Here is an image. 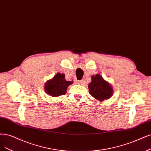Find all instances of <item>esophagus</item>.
<instances>
[{
  "mask_svg": "<svg viewBox=\"0 0 151 151\" xmlns=\"http://www.w3.org/2000/svg\"><path fill=\"white\" fill-rule=\"evenodd\" d=\"M77 84H83V82H84V81H83V80L77 81Z\"/></svg>",
  "mask_w": 151,
  "mask_h": 151,
  "instance_id": "1",
  "label": "esophagus"
}]
</instances>
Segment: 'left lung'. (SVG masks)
<instances>
[{
    "label": "left lung",
    "instance_id": "8db88e82",
    "mask_svg": "<svg viewBox=\"0 0 151 151\" xmlns=\"http://www.w3.org/2000/svg\"><path fill=\"white\" fill-rule=\"evenodd\" d=\"M92 81L89 84L90 94L96 99L103 101L111 97L113 90L111 84L103 79L100 74L92 76Z\"/></svg>",
    "mask_w": 151,
    "mask_h": 151
}]
</instances>
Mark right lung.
<instances>
[{"label":"right lung","mask_w":151,"mask_h":151,"mask_svg":"<svg viewBox=\"0 0 151 151\" xmlns=\"http://www.w3.org/2000/svg\"><path fill=\"white\" fill-rule=\"evenodd\" d=\"M73 81H67L65 75L60 73L57 74L52 79L45 84L44 89L47 93L52 97H58L66 93L67 89Z\"/></svg>","instance_id":"obj_1"}]
</instances>
